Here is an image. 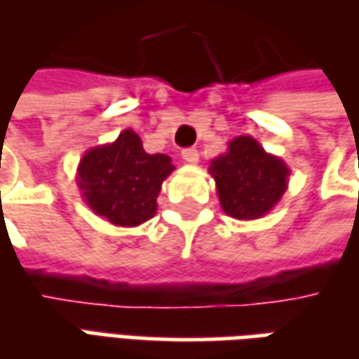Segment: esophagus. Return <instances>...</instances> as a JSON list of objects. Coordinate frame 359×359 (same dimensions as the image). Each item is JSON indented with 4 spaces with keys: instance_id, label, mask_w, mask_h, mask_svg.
Instances as JSON below:
<instances>
[{
    "instance_id": "obj_1",
    "label": "esophagus",
    "mask_w": 359,
    "mask_h": 359,
    "mask_svg": "<svg viewBox=\"0 0 359 359\" xmlns=\"http://www.w3.org/2000/svg\"><path fill=\"white\" fill-rule=\"evenodd\" d=\"M182 159L190 165H196L200 161V154H198V149L196 148H187L182 149Z\"/></svg>"
}]
</instances>
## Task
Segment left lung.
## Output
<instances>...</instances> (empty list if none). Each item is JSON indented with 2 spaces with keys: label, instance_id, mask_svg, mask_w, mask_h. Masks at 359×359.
<instances>
[{
  "label": "left lung",
  "instance_id": "8db88e82",
  "mask_svg": "<svg viewBox=\"0 0 359 359\" xmlns=\"http://www.w3.org/2000/svg\"><path fill=\"white\" fill-rule=\"evenodd\" d=\"M219 202L229 217L252 221L267 215L286 192L290 169L267 154L254 136H236L210 163Z\"/></svg>",
  "mask_w": 359,
  "mask_h": 359
}]
</instances>
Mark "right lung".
<instances>
[{
	"label": "right lung",
	"instance_id": "right-lung-1",
	"mask_svg": "<svg viewBox=\"0 0 359 359\" xmlns=\"http://www.w3.org/2000/svg\"><path fill=\"white\" fill-rule=\"evenodd\" d=\"M171 157L148 154L138 134L125 128L117 140L90 148L76 169V184L95 215L115 226H138L156 215Z\"/></svg>",
	"mask_w": 359,
	"mask_h": 359
}]
</instances>
